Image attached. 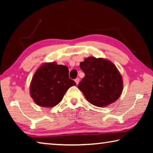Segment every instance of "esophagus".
Returning <instances> with one entry per match:
<instances>
[{"label":"esophagus","instance_id":"1","mask_svg":"<svg viewBox=\"0 0 153 153\" xmlns=\"http://www.w3.org/2000/svg\"><path fill=\"white\" fill-rule=\"evenodd\" d=\"M75 82H76V84L77 85L79 84V78H76V79H75Z\"/></svg>","mask_w":153,"mask_h":153}]
</instances>
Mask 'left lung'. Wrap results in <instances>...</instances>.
<instances>
[{
  "mask_svg": "<svg viewBox=\"0 0 153 153\" xmlns=\"http://www.w3.org/2000/svg\"><path fill=\"white\" fill-rule=\"evenodd\" d=\"M79 66L85 76L77 88L90 103L102 107L120 98L123 91V79L112 62L90 56L81 62Z\"/></svg>",
  "mask_w": 153,
  "mask_h": 153,
  "instance_id": "left-lung-1",
  "label": "left lung"
}]
</instances>
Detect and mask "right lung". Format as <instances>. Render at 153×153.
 Here are the masks:
<instances>
[{
	"mask_svg": "<svg viewBox=\"0 0 153 153\" xmlns=\"http://www.w3.org/2000/svg\"><path fill=\"white\" fill-rule=\"evenodd\" d=\"M69 77L68 67L56 62L42 65L35 72L30 87L31 97L36 104L53 107L61 101L69 88L76 86Z\"/></svg>",
	"mask_w": 153,
	"mask_h": 153,
	"instance_id": "add662e5",
	"label": "right lung"
}]
</instances>
